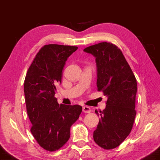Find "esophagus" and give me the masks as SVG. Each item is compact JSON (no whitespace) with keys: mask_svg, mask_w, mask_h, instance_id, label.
<instances>
[{"mask_svg":"<svg viewBox=\"0 0 160 160\" xmlns=\"http://www.w3.org/2000/svg\"><path fill=\"white\" fill-rule=\"evenodd\" d=\"M82 112L84 113H90L92 112V110L90 109V107H89L88 106H84L82 107Z\"/></svg>","mask_w":160,"mask_h":160,"instance_id":"34e87169","label":"esophagus"}]
</instances>
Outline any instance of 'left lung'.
<instances>
[{"mask_svg": "<svg viewBox=\"0 0 160 160\" xmlns=\"http://www.w3.org/2000/svg\"><path fill=\"white\" fill-rule=\"evenodd\" d=\"M95 57L97 86L107 97L106 108L99 113L94 140L110 150L122 143L131 132L136 115L137 81L121 51L111 43L102 42L85 48Z\"/></svg>", "mask_w": 160, "mask_h": 160, "instance_id": "8db88e82", "label": "left lung"}]
</instances>
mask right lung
Returning <instances> with one entry per match:
<instances>
[{
	"mask_svg": "<svg viewBox=\"0 0 160 160\" xmlns=\"http://www.w3.org/2000/svg\"><path fill=\"white\" fill-rule=\"evenodd\" d=\"M77 47L48 44L43 47L27 72L24 92L27 112L32 124L31 132L46 150H58L70 136V127L82 112L80 105L59 104L56 84H61L68 58Z\"/></svg>",
	"mask_w": 160,
	"mask_h": 160,
	"instance_id": "obj_1",
	"label": "right lung"
}]
</instances>
